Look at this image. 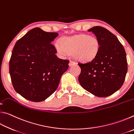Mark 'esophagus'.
Instances as JSON below:
<instances>
[{
	"instance_id": "34e87169",
	"label": "esophagus",
	"mask_w": 134,
	"mask_h": 134,
	"mask_svg": "<svg viewBox=\"0 0 134 134\" xmlns=\"http://www.w3.org/2000/svg\"><path fill=\"white\" fill-rule=\"evenodd\" d=\"M76 64V63L74 62V61H72V60H70V63H69V65L70 66H72V65H74Z\"/></svg>"
}]
</instances>
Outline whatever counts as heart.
<instances>
[{"label": "heart", "mask_w": 134, "mask_h": 134, "mask_svg": "<svg viewBox=\"0 0 134 134\" xmlns=\"http://www.w3.org/2000/svg\"><path fill=\"white\" fill-rule=\"evenodd\" d=\"M55 48L62 56L73 54L77 60L90 62L96 57L100 49V42L96 37L85 34L64 37L60 42L54 43Z\"/></svg>", "instance_id": "heart-1"}]
</instances>
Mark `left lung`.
<instances>
[{
	"label": "left lung",
	"instance_id": "obj_1",
	"mask_svg": "<svg viewBox=\"0 0 134 134\" xmlns=\"http://www.w3.org/2000/svg\"><path fill=\"white\" fill-rule=\"evenodd\" d=\"M100 42L99 53L93 60L78 64L81 68L79 81L83 89L94 96L107 97L123 85L128 70L126 55L118 38L102 26L88 30Z\"/></svg>",
	"mask_w": 134,
	"mask_h": 134
}]
</instances>
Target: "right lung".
Masks as SVG:
<instances>
[{"label": "right lung", "instance_id": "right-lung-1", "mask_svg": "<svg viewBox=\"0 0 134 134\" xmlns=\"http://www.w3.org/2000/svg\"><path fill=\"white\" fill-rule=\"evenodd\" d=\"M58 35L40 28L29 31L16 43L9 62V73L18 93L35 102L44 100L57 89L69 61L58 58L52 41Z\"/></svg>", "mask_w": 134, "mask_h": 134}]
</instances>
